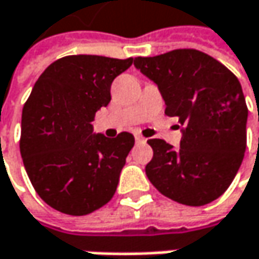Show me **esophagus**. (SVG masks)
<instances>
[{"label":"esophagus","instance_id":"34e87169","mask_svg":"<svg viewBox=\"0 0 259 259\" xmlns=\"http://www.w3.org/2000/svg\"><path fill=\"white\" fill-rule=\"evenodd\" d=\"M135 139H136V142H139V144H142V142L147 141V139H145L144 136H141V135H135Z\"/></svg>","mask_w":259,"mask_h":259}]
</instances>
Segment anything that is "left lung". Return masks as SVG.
Listing matches in <instances>:
<instances>
[{"mask_svg": "<svg viewBox=\"0 0 259 259\" xmlns=\"http://www.w3.org/2000/svg\"><path fill=\"white\" fill-rule=\"evenodd\" d=\"M135 66L157 84L164 114L178 117L184 127L179 148L163 139L148 141L154 153L145 167L148 179L181 204L217 200L233 182L246 150L247 106L237 77L194 49L135 58Z\"/></svg>", "mask_w": 259, "mask_h": 259, "instance_id": "left-lung-1", "label": "left lung"}]
</instances>
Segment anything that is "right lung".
Returning a JSON list of instances; mask_svg holds the SVG:
<instances>
[{"label": "right lung", "mask_w": 259, "mask_h": 259, "mask_svg": "<svg viewBox=\"0 0 259 259\" xmlns=\"http://www.w3.org/2000/svg\"><path fill=\"white\" fill-rule=\"evenodd\" d=\"M133 63L93 55L65 56L39 75L22 111L20 154L38 196L66 215L95 212L112 199L129 132L93 133L96 111L111 101V84Z\"/></svg>", "instance_id": "1"}]
</instances>
